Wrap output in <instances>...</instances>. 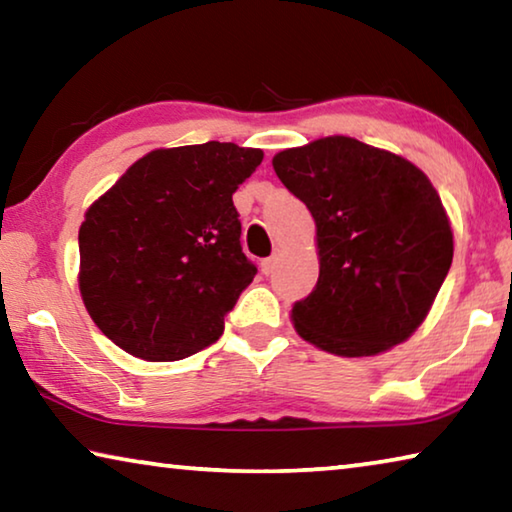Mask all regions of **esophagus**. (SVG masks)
<instances>
[{
	"instance_id": "obj_1",
	"label": "esophagus",
	"mask_w": 512,
	"mask_h": 512,
	"mask_svg": "<svg viewBox=\"0 0 512 512\" xmlns=\"http://www.w3.org/2000/svg\"><path fill=\"white\" fill-rule=\"evenodd\" d=\"M275 264H277V257L273 255V257H266V259H262V273L264 275H271L273 273V268H275Z\"/></svg>"
}]
</instances>
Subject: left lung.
Segmentation results:
<instances>
[{"instance_id": "obj_1", "label": "left lung", "mask_w": 512, "mask_h": 512, "mask_svg": "<svg viewBox=\"0 0 512 512\" xmlns=\"http://www.w3.org/2000/svg\"><path fill=\"white\" fill-rule=\"evenodd\" d=\"M273 169L316 221L320 273L291 309L298 334L339 357H370L409 339L454 257L429 178L343 135L277 153Z\"/></svg>"}]
</instances>
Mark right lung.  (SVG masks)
<instances>
[{
	"label": "right lung",
	"mask_w": 512,
	"mask_h": 512,
	"mask_svg": "<svg viewBox=\"0 0 512 512\" xmlns=\"http://www.w3.org/2000/svg\"><path fill=\"white\" fill-rule=\"evenodd\" d=\"M262 158L230 142L151 151L85 212L81 296L121 350L178 361L219 341L257 275L232 194Z\"/></svg>",
	"instance_id": "obj_1"
}]
</instances>
